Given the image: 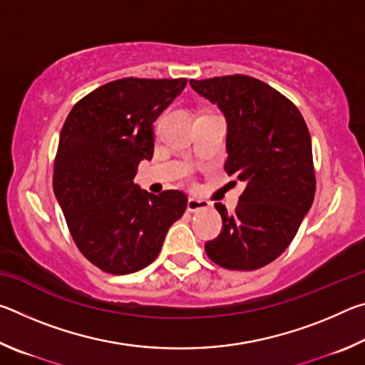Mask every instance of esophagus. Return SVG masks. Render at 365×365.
<instances>
[{
	"mask_svg": "<svg viewBox=\"0 0 365 365\" xmlns=\"http://www.w3.org/2000/svg\"><path fill=\"white\" fill-rule=\"evenodd\" d=\"M207 206H209V202L205 201V200H197V197H190L187 209H188L190 212H196V211H201V209H206Z\"/></svg>",
	"mask_w": 365,
	"mask_h": 365,
	"instance_id": "esophagus-1",
	"label": "esophagus"
}]
</instances>
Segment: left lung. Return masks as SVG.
<instances>
[{"mask_svg": "<svg viewBox=\"0 0 365 365\" xmlns=\"http://www.w3.org/2000/svg\"><path fill=\"white\" fill-rule=\"evenodd\" d=\"M227 120L225 170L246 187L230 214L217 202L222 230L209 259L228 270H256L293 242L316 195L312 143L298 108L248 76L190 80Z\"/></svg>", "mask_w": 365, "mask_h": 365, "instance_id": "left-lung-1", "label": "left lung"}]
</instances>
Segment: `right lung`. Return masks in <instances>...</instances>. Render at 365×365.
Instances as JSON below:
<instances>
[{"label": "right lung", "instance_id": "add662e5", "mask_svg": "<svg viewBox=\"0 0 365 365\" xmlns=\"http://www.w3.org/2000/svg\"><path fill=\"white\" fill-rule=\"evenodd\" d=\"M187 78H120L82 98L67 115L53 188L80 252L113 275L133 274L158 257L188 197L153 195L133 182L154 151L153 122Z\"/></svg>", "mask_w": 365, "mask_h": 365}]
</instances>
